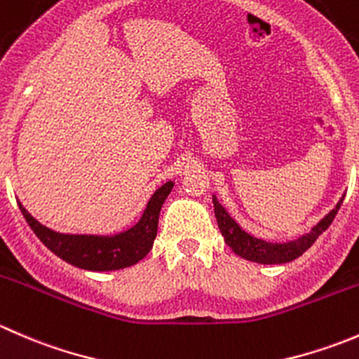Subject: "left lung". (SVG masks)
<instances>
[{
	"mask_svg": "<svg viewBox=\"0 0 359 359\" xmlns=\"http://www.w3.org/2000/svg\"><path fill=\"white\" fill-rule=\"evenodd\" d=\"M342 201L344 196L337 203L335 208L328 215H325L309 233L293 241H287V243H271V241L260 240V238L252 236L247 231L241 229L240 224L227 213V210L224 208L222 203L217 200L215 194H213V210H215L217 224H219V229L226 240L227 247L233 248L236 255L259 264H287L302 255L307 248L313 247L318 236L330 227Z\"/></svg>",
	"mask_w": 359,
	"mask_h": 359,
	"instance_id": "left-lung-1",
	"label": "left lung"
}]
</instances>
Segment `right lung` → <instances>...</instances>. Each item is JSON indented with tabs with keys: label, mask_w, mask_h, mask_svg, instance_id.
<instances>
[{
	"label": "right lung",
	"mask_w": 359,
	"mask_h": 359,
	"mask_svg": "<svg viewBox=\"0 0 359 359\" xmlns=\"http://www.w3.org/2000/svg\"><path fill=\"white\" fill-rule=\"evenodd\" d=\"M173 184L175 182L170 180L154 191L135 226L118 234H106V236L59 233L38 222L20 201L19 208L41 243L71 266L86 271L125 269L142 260L153 248L158 233L159 212L170 191L173 189Z\"/></svg>",
	"instance_id": "1"
}]
</instances>
